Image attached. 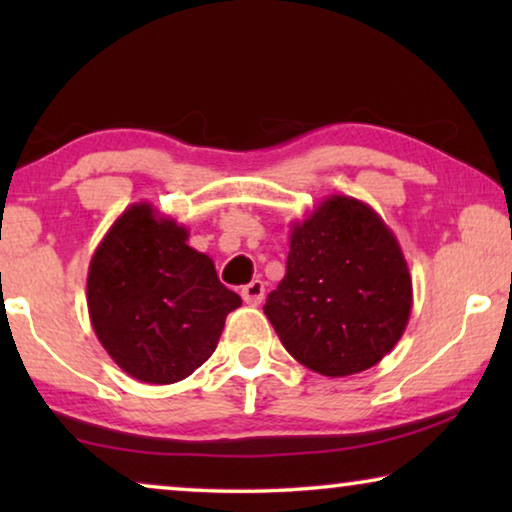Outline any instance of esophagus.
<instances>
[{
	"mask_svg": "<svg viewBox=\"0 0 512 512\" xmlns=\"http://www.w3.org/2000/svg\"><path fill=\"white\" fill-rule=\"evenodd\" d=\"M242 298L247 305H261L265 298V282H261V279H254V282L242 286Z\"/></svg>",
	"mask_w": 512,
	"mask_h": 512,
	"instance_id": "1",
	"label": "esophagus"
}]
</instances>
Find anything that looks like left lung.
I'll list each match as a JSON object with an SVG mask.
<instances>
[{"label": "left lung", "instance_id": "8db88e82", "mask_svg": "<svg viewBox=\"0 0 512 512\" xmlns=\"http://www.w3.org/2000/svg\"><path fill=\"white\" fill-rule=\"evenodd\" d=\"M410 310L408 263L373 207L328 195L291 223L286 275L263 312L298 363L326 377L373 368L401 340Z\"/></svg>", "mask_w": 512, "mask_h": 512}]
</instances>
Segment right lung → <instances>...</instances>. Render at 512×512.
I'll list each match as a JSON object with an SVG mask.
<instances>
[{"instance_id": "add662e5", "label": "right lung", "mask_w": 512, "mask_h": 512, "mask_svg": "<svg viewBox=\"0 0 512 512\" xmlns=\"http://www.w3.org/2000/svg\"><path fill=\"white\" fill-rule=\"evenodd\" d=\"M186 242V226L135 202L90 258V324L116 366L139 382L191 375L212 356L228 312L242 305L212 258Z\"/></svg>"}]
</instances>
